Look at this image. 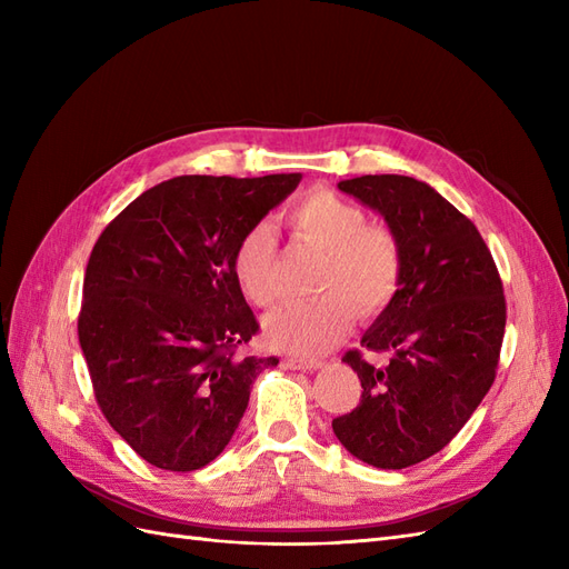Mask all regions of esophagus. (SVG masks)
<instances>
[{
  "instance_id": "obj_1",
  "label": "esophagus",
  "mask_w": 569,
  "mask_h": 569,
  "mask_svg": "<svg viewBox=\"0 0 569 569\" xmlns=\"http://www.w3.org/2000/svg\"><path fill=\"white\" fill-rule=\"evenodd\" d=\"M282 366L289 370H318L322 368V360L318 358H299V356H284Z\"/></svg>"
}]
</instances>
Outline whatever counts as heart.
Returning <instances> with one entry per match:
<instances>
[{
	"label": "heart",
	"mask_w": 569,
	"mask_h": 569,
	"mask_svg": "<svg viewBox=\"0 0 569 569\" xmlns=\"http://www.w3.org/2000/svg\"><path fill=\"white\" fill-rule=\"evenodd\" d=\"M284 226L299 244L322 251L313 287L318 297L289 301L266 318L270 343L291 353H320L347 332L353 311L360 318L382 313L403 274L401 239L385 222H370L358 203L330 189H311L284 211ZM278 242L258 222L234 242L230 270L253 306L278 299L274 282Z\"/></svg>",
	"instance_id": "b5f03b06"
}]
</instances>
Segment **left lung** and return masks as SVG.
<instances>
[{
  "instance_id": "1",
  "label": "left lung",
  "mask_w": 569,
  "mask_h": 569,
  "mask_svg": "<svg viewBox=\"0 0 569 569\" xmlns=\"http://www.w3.org/2000/svg\"><path fill=\"white\" fill-rule=\"evenodd\" d=\"M339 189L399 234L403 274L360 349L341 358L363 391L332 429L358 460L403 470L439 453L491 389L506 332L503 282L475 222L429 184L363 176ZM372 352L388 360L377 365Z\"/></svg>"
}]
</instances>
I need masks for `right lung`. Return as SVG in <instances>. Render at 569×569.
<instances>
[{
	"label": "right lung",
	"mask_w": 569,
	"mask_h": 569,
	"mask_svg": "<svg viewBox=\"0 0 569 569\" xmlns=\"http://www.w3.org/2000/svg\"><path fill=\"white\" fill-rule=\"evenodd\" d=\"M299 180L180 176L147 189L97 239L78 316L82 356L109 425L161 470L218 458L258 372L280 363L244 353L258 320L230 256Z\"/></svg>",
	"instance_id": "right-lung-1"
}]
</instances>
